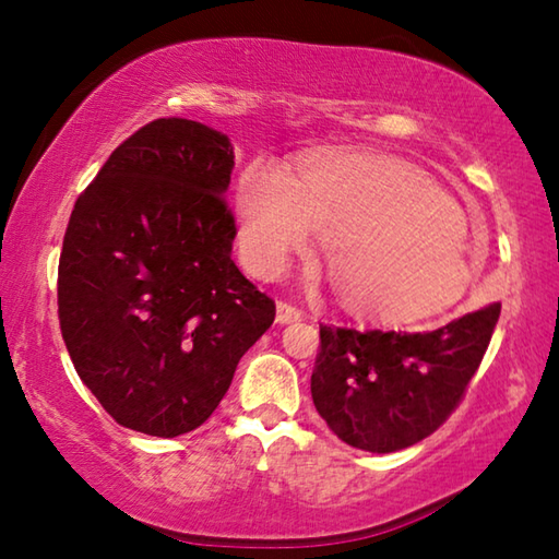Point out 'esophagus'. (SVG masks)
I'll list each match as a JSON object with an SVG mask.
<instances>
[{
	"label": "esophagus",
	"instance_id": "esophagus-1",
	"mask_svg": "<svg viewBox=\"0 0 559 559\" xmlns=\"http://www.w3.org/2000/svg\"><path fill=\"white\" fill-rule=\"evenodd\" d=\"M302 316H300V310L298 308H293V306H288V302H278L276 306V323L278 325H290V323H298Z\"/></svg>",
	"mask_w": 559,
	"mask_h": 559
}]
</instances>
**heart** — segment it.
I'll return each mask as SVG.
<instances>
[{
	"label": "heart",
	"mask_w": 559,
	"mask_h": 559,
	"mask_svg": "<svg viewBox=\"0 0 559 559\" xmlns=\"http://www.w3.org/2000/svg\"><path fill=\"white\" fill-rule=\"evenodd\" d=\"M236 210L243 253L261 276L306 253L313 234L328 243L330 288L365 323H424L468 290L466 214L396 157L316 150L288 179L249 167Z\"/></svg>",
	"instance_id": "heart-1"
}]
</instances>
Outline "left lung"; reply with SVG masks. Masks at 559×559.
<instances>
[{
	"instance_id": "8db88e82",
	"label": "left lung",
	"mask_w": 559,
	"mask_h": 559,
	"mask_svg": "<svg viewBox=\"0 0 559 559\" xmlns=\"http://www.w3.org/2000/svg\"><path fill=\"white\" fill-rule=\"evenodd\" d=\"M500 302L431 333H357L320 325L310 394L349 447L392 453L437 431L484 359Z\"/></svg>"
}]
</instances>
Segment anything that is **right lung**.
<instances>
[{
	"mask_svg": "<svg viewBox=\"0 0 559 559\" xmlns=\"http://www.w3.org/2000/svg\"><path fill=\"white\" fill-rule=\"evenodd\" d=\"M224 132L159 118L79 197L59 261V320L83 384L132 431L210 419L276 306L236 269Z\"/></svg>",
	"mask_w": 559,
	"mask_h": 559,
	"instance_id": "add662e5",
	"label": "right lung"
}]
</instances>
